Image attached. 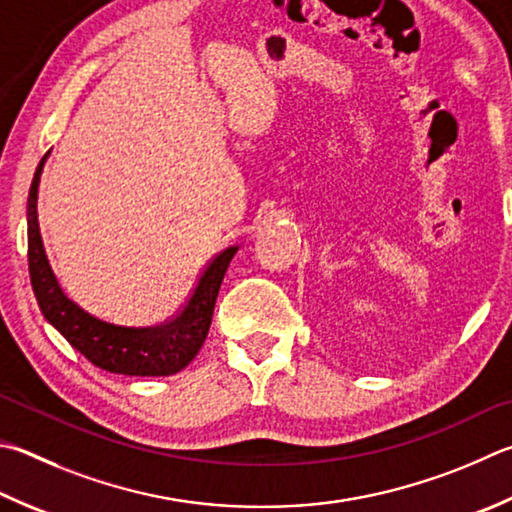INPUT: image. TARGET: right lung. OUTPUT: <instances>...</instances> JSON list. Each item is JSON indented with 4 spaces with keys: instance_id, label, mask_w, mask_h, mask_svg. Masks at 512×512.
<instances>
[{
    "instance_id": "obj_1",
    "label": "right lung",
    "mask_w": 512,
    "mask_h": 512,
    "mask_svg": "<svg viewBox=\"0 0 512 512\" xmlns=\"http://www.w3.org/2000/svg\"><path fill=\"white\" fill-rule=\"evenodd\" d=\"M49 152L37 165L29 192V273L37 304L55 329L78 349L91 365L125 376H172L188 367L206 342L221 282L237 246L212 259L199 275L188 302L170 320L156 327H120L82 309L62 291L46 257L40 221H37V188Z\"/></svg>"
}]
</instances>
